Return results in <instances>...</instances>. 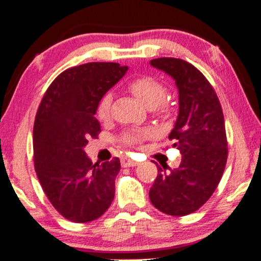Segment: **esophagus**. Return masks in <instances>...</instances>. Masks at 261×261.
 Masks as SVG:
<instances>
[{
  "label": "esophagus",
  "instance_id": "34e87169",
  "mask_svg": "<svg viewBox=\"0 0 261 261\" xmlns=\"http://www.w3.org/2000/svg\"><path fill=\"white\" fill-rule=\"evenodd\" d=\"M139 165V162H136V161H134V160H131V159H122L121 160V166L122 167H135V166H137Z\"/></svg>",
  "mask_w": 261,
  "mask_h": 261
}]
</instances>
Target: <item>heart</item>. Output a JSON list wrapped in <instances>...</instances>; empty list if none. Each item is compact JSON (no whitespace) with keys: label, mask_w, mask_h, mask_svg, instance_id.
<instances>
[{"label":"heart","mask_w":261,"mask_h":261,"mask_svg":"<svg viewBox=\"0 0 261 261\" xmlns=\"http://www.w3.org/2000/svg\"><path fill=\"white\" fill-rule=\"evenodd\" d=\"M127 90L146 108L152 109L156 115L167 117L170 114L171 105L165 100L167 95V88L159 79L147 75L140 76L130 82ZM111 102H113V96L110 93L102 95V98L99 100L96 107V117L100 121H107L110 117ZM151 136H152L151 130H128L125 131L120 137V142L127 147H134Z\"/></svg>","instance_id":"heart-1"}]
</instances>
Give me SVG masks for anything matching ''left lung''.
Here are the masks:
<instances>
[{
  "mask_svg": "<svg viewBox=\"0 0 261 261\" xmlns=\"http://www.w3.org/2000/svg\"><path fill=\"white\" fill-rule=\"evenodd\" d=\"M150 63L176 80L179 113L168 139L182 153L178 168L166 172V167H157L150 200L168 216H187L211 198L227 165L222 105L211 83L191 63L177 58H157Z\"/></svg>",
  "mask_w": 261,
  "mask_h": 261,
  "instance_id": "8db88e82",
  "label": "left lung"
}]
</instances>
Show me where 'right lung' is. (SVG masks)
<instances>
[{"mask_svg": "<svg viewBox=\"0 0 261 261\" xmlns=\"http://www.w3.org/2000/svg\"><path fill=\"white\" fill-rule=\"evenodd\" d=\"M126 70L105 62L69 68L51 82L37 110L34 170L51 205L70 222L100 218L115 196L120 160L94 165L84 147L101 131L94 116L99 100Z\"/></svg>", "mask_w": 261, "mask_h": 261, "instance_id": "add662e5", "label": "right lung"}]
</instances>
